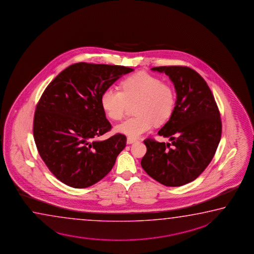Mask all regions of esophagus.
Instances as JSON below:
<instances>
[{"mask_svg":"<svg viewBox=\"0 0 254 254\" xmlns=\"http://www.w3.org/2000/svg\"><path fill=\"white\" fill-rule=\"evenodd\" d=\"M138 141L137 139L132 138H127V144H132L134 142Z\"/></svg>","mask_w":254,"mask_h":254,"instance_id":"esophagus-1","label":"esophagus"}]
</instances>
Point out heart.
<instances>
[{
  "label": "heart",
  "mask_w": 254,
  "mask_h": 254,
  "mask_svg": "<svg viewBox=\"0 0 254 254\" xmlns=\"http://www.w3.org/2000/svg\"><path fill=\"white\" fill-rule=\"evenodd\" d=\"M120 87L121 90H104L100 103L106 115L114 121L122 119L129 105L135 104V116L116 126L121 133L138 138L149 131L154 124L163 125L172 116L176 94L172 87L163 83L159 78L140 72L125 78Z\"/></svg>",
  "instance_id": "b5f03b06"
}]
</instances>
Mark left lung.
<instances>
[{
  "label": "left lung",
  "mask_w": 254,
  "mask_h": 254,
  "mask_svg": "<svg viewBox=\"0 0 254 254\" xmlns=\"http://www.w3.org/2000/svg\"><path fill=\"white\" fill-rule=\"evenodd\" d=\"M174 84L176 106L158 134L172 143L154 138L144 140V171L167 187H181L194 181L215 155L221 137L220 114L206 82L193 69L182 65L156 66Z\"/></svg>",
  "instance_id": "left-lung-1"
}]
</instances>
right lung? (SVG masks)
I'll use <instances>...</instances> for the list:
<instances>
[{
    "label": "right lung",
    "mask_w": 254,
    "mask_h": 254,
    "mask_svg": "<svg viewBox=\"0 0 254 254\" xmlns=\"http://www.w3.org/2000/svg\"><path fill=\"white\" fill-rule=\"evenodd\" d=\"M132 71L80 62L59 73L43 91L34 117L35 145L49 170L65 185L88 188L112 170L126 137L117 133L97 140L112 128L100 99L104 90Z\"/></svg>",
    "instance_id": "add662e5"
}]
</instances>
